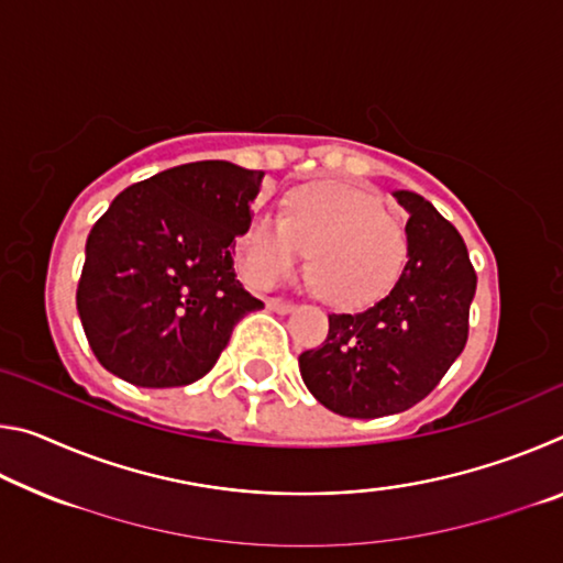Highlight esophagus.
Returning <instances> with one entry per match:
<instances>
[{"label": "esophagus", "instance_id": "34e87169", "mask_svg": "<svg viewBox=\"0 0 563 563\" xmlns=\"http://www.w3.org/2000/svg\"><path fill=\"white\" fill-rule=\"evenodd\" d=\"M265 308L273 310V312H290L295 305L290 300H278V298H271L268 302H265Z\"/></svg>", "mask_w": 563, "mask_h": 563}]
</instances>
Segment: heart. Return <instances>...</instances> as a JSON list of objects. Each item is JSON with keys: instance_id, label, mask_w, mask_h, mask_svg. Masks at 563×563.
Returning a JSON list of instances; mask_svg holds the SVG:
<instances>
[{"instance_id": "heart-1", "label": "heart", "mask_w": 563, "mask_h": 563, "mask_svg": "<svg viewBox=\"0 0 563 563\" xmlns=\"http://www.w3.org/2000/svg\"><path fill=\"white\" fill-rule=\"evenodd\" d=\"M305 251L322 298L362 308L399 280L407 233L379 198L340 180H316L288 194L283 218L255 216L238 241L243 271L261 288L290 278Z\"/></svg>"}]
</instances>
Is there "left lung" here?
<instances>
[{"label":"left lung","instance_id":"obj_1","mask_svg":"<svg viewBox=\"0 0 563 563\" xmlns=\"http://www.w3.org/2000/svg\"><path fill=\"white\" fill-rule=\"evenodd\" d=\"M409 211L407 263L373 308L332 312L320 347L298 357L302 383L332 412L375 419L415 407L440 385L470 338L476 273L456 228L422 196Z\"/></svg>","mask_w":563,"mask_h":563}]
</instances>
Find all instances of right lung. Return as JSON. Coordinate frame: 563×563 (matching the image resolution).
Returning a JSON list of instances; mask_svg holds the SVG:
<instances>
[{
	"mask_svg": "<svg viewBox=\"0 0 563 563\" xmlns=\"http://www.w3.org/2000/svg\"><path fill=\"white\" fill-rule=\"evenodd\" d=\"M263 170L196 161L129 186L93 223L76 310L93 355L139 387H184L263 302L235 278Z\"/></svg>",
	"mask_w": 563,
	"mask_h": 563,
	"instance_id": "1",
	"label": "right lung"
}]
</instances>
